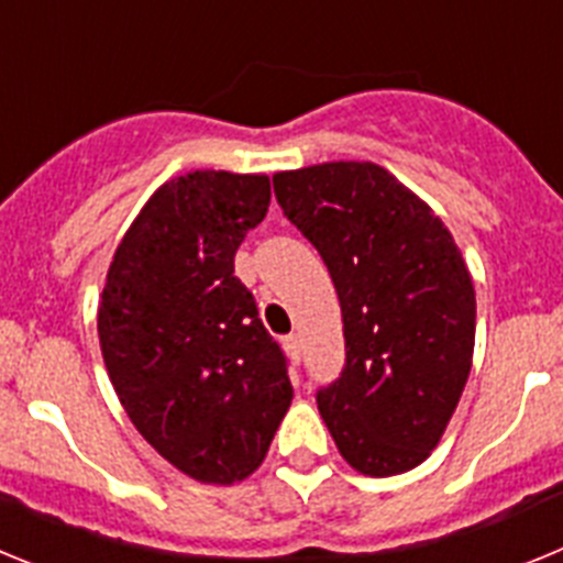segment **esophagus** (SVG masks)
Listing matches in <instances>:
<instances>
[{
	"label": "esophagus",
	"instance_id": "34e87169",
	"mask_svg": "<svg viewBox=\"0 0 563 563\" xmlns=\"http://www.w3.org/2000/svg\"><path fill=\"white\" fill-rule=\"evenodd\" d=\"M285 350H287V355L292 357V361H301V338L298 335H287L285 338Z\"/></svg>",
	"mask_w": 563,
	"mask_h": 563
}]
</instances>
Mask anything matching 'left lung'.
I'll list each match as a JSON object with an SVG mask.
<instances>
[{"mask_svg": "<svg viewBox=\"0 0 563 563\" xmlns=\"http://www.w3.org/2000/svg\"><path fill=\"white\" fill-rule=\"evenodd\" d=\"M287 220L338 290L346 366L318 411L357 474L395 476L429 460L471 375L476 292L429 202L369 161L273 174Z\"/></svg>", "mask_w": 563, "mask_h": 563, "instance_id": "1", "label": "left lung"}]
</instances>
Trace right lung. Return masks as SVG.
Here are the masks:
<instances>
[{
  "label": "right lung",
  "mask_w": 563,
  "mask_h": 563,
  "mask_svg": "<svg viewBox=\"0 0 563 563\" xmlns=\"http://www.w3.org/2000/svg\"><path fill=\"white\" fill-rule=\"evenodd\" d=\"M267 206V174L166 180L123 233L98 305L103 363L129 420L206 485L247 479L292 400L285 355L233 276Z\"/></svg>",
  "instance_id": "1"
}]
</instances>
